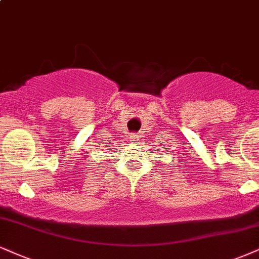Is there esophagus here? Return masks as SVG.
<instances>
[{
  "label": "esophagus",
  "mask_w": 259,
  "mask_h": 259,
  "mask_svg": "<svg viewBox=\"0 0 259 259\" xmlns=\"http://www.w3.org/2000/svg\"><path fill=\"white\" fill-rule=\"evenodd\" d=\"M136 139H138V135H136V134H133V135L130 136V140H133V141H135Z\"/></svg>",
  "instance_id": "obj_1"
}]
</instances>
